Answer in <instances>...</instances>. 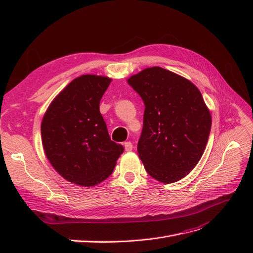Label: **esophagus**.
<instances>
[{"label": "esophagus", "mask_w": 253, "mask_h": 253, "mask_svg": "<svg viewBox=\"0 0 253 253\" xmlns=\"http://www.w3.org/2000/svg\"><path fill=\"white\" fill-rule=\"evenodd\" d=\"M125 149H126V152L132 151V149H133V144H132V142H129V141L125 142Z\"/></svg>", "instance_id": "esophagus-1"}]
</instances>
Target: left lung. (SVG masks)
I'll return each mask as SVG.
<instances>
[{"mask_svg":"<svg viewBox=\"0 0 253 253\" xmlns=\"http://www.w3.org/2000/svg\"><path fill=\"white\" fill-rule=\"evenodd\" d=\"M144 103L137 144L144 169L164 183L185 177L208 142L211 115L192 82L165 68H145L127 79Z\"/></svg>","mask_w":253,"mask_h":253,"instance_id":"left-lung-1","label":"left lung"}]
</instances>
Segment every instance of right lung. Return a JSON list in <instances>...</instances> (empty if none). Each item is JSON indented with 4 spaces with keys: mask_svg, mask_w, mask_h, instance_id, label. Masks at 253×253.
<instances>
[{
    "mask_svg": "<svg viewBox=\"0 0 253 253\" xmlns=\"http://www.w3.org/2000/svg\"><path fill=\"white\" fill-rule=\"evenodd\" d=\"M111 81L96 75L74 79L42 120L45 155L62 177L79 186L91 187L108 178L124 153L121 144L111 140L99 111Z\"/></svg>",
    "mask_w": 253,
    "mask_h": 253,
    "instance_id": "1",
    "label": "right lung"
}]
</instances>
